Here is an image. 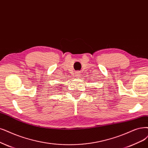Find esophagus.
<instances>
[{
	"label": "esophagus",
	"instance_id": "esophagus-1",
	"mask_svg": "<svg viewBox=\"0 0 148 148\" xmlns=\"http://www.w3.org/2000/svg\"><path fill=\"white\" fill-rule=\"evenodd\" d=\"M80 73H80V71H77V72L75 73V77H77V78L79 77L80 76V75H81V74H80Z\"/></svg>",
	"mask_w": 148,
	"mask_h": 148
}]
</instances>
